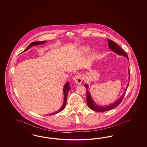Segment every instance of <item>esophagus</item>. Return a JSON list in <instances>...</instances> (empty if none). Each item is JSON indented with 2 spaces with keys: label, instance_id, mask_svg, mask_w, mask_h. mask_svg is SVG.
Wrapping results in <instances>:
<instances>
[{
  "label": "esophagus",
  "instance_id": "esophagus-1",
  "mask_svg": "<svg viewBox=\"0 0 147 147\" xmlns=\"http://www.w3.org/2000/svg\"><path fill=\"white\" fill-rule=\"evenodd\" d=\"M73 80H74V82L76 83V84L80 85L82 83V76H80V75L75 76L73 78Z\"/></svg>",
  "mask_w": 147,
  "mask_h": 147
}]
</instances>
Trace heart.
Masks as SVG:
<instances>
[{
    "instance_id": "b5f03b06",
    "label": "heart",
    "mask_w": 147,
    "mask_h": 147,
    "mask_svg": "<svg viewBox=\"0 0 147 147\" xmlns=\"http://www.w3.org/2000/svg\"><path fill=\"white\" fill-rule=\"evenodd\" d=\"M82 49H83L84 51H88V50L89 49V48L88 47L86 46V47H84L82 48Z\"/></svg>"
}]
</instances>
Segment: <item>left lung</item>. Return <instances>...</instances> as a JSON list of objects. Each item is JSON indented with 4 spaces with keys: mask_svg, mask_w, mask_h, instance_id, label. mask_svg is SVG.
<instances>
[{
    "mask_svg": "<svg viewBox=\"0 0 147 147\" xmlns=\"http://www.w3.org/2000/svg\"><path fill=\"white\" fill-rule=\"evenodd\" d=\"M108 42V45H109V49H111V51H114V52H115L116 53L120 55H123L125 56L126 58L128 59V57L127 55V54L125 53L123 51V50L119 46H118L116 44L115 42L112 40L110 39H107ZM128 72H129V79H130V74H129V68H128ZM129 84L127 86L125 91L124 92V93L123 94V95H122V96L121 97L119 100H117V101H116L115 102L109 105L108 106H99L98 105L96 104V103L93 100L92 98L91 97V95H90L89 91L87 90L88 88V85L86 84L85 85L86 88H87V105L88 106L94 111H98V112H103V111H109L111 109L114 108L115 107L117 106L120 103L123 98L125 96V93L126 92V90L128 88Z\"/></svg>",
    "mask_w": 147,
    "mask_h": 147,
    "instance_id": "8db88e82",
    "label": "left lung"
}]
</instances>
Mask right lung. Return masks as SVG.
Returning a JSON list of instances; mask_svg holds the SVG:
<instances>
[{"label":"right lung","mask_w":147,"mask_h":147,"mask_svg":"<svg viewBox=\"0 0 147 147\" xmlns=\"http://www.w3.org/2000/svg\"><path fill=\"white\" fill-rule=\"evenodd\" d=\"M45 42H46V41H40V42H39V41H35V42H32V43H31L29 45V46H28V47H27L26 49H25V50H24V51H23V52H24L26 51L27 50H28L29 49H30L31 47L33 46L38 45L42 44H45ZM71 89V87H70V86H69V82H67V83L66 84V85H65L64 87H63V94H64V101H63V105H62V107H61V108H60L59 111H56V112H55V113H51V114H50L49 115L56 114H57L58 113H59V112L62 111V110L65 108V107L66 106V101H67V94H68V91L69 90V89Z\"/></svg>","instance_id":"obj_1"}]
</instances>
